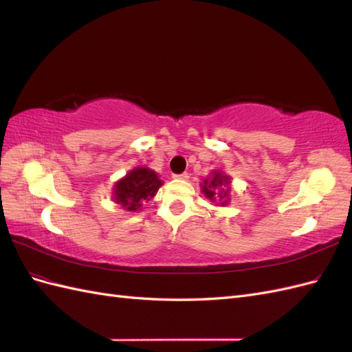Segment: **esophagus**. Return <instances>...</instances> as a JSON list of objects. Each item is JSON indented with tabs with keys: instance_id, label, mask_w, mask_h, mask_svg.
I'll return each mask as SVG.
<instances>
[{
	"instance_id": "obj_1",
	"label": "esophagus",
	"mask_w": 352,
	"mask_h": 352,
	"mask_svg": "<svg viewBox=\"0 0 352 352\" xmlns=\"http://www.w3.org/2000/svg\"><path fill=\"white\" fill-rule=\"evenodd\" d=\"M175 179H182V180H186L189 177V175L185 172V173H180V175H173Z\"/></svg>"
}]
</instances>
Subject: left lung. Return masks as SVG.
<instances>
[{"mask_svg":"<svg viewBox=\"0 0 352 352\" xmlns=\"http://www.w3.org/2000/svg\"><path fill=\"white\" fill-rule=\"evenodd\" d=\"M230 177L221 172H211V175L204 179L201 184V190L211 202H219L220 206L228 204V197L230 192Z\"/></svg>","mask_w":352,"mask_h":352,"instance_id":"8db88e82","label":"left lung"}]
</instances>
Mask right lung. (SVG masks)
I'll list each match as a JSON object with an SVG mask.
<instances>
[{
	"label": "right lung",
	"instance_id": "obj_1",
	"mask_svg": "<svg viewBox=\"0 0 352 352\" xmlns=\"http://www.w3.org/2000/svg\"><path fill=\"white\" fill-rule=\"evenodd\" d=\"M163 185L154 170L148 167H135L124 177L117 180L113 188V199L123 210L138 211L144 202L155 197L157 190Z\"/></svg>",
	"mask_w": 352,
	"mask_h": 352
}]
</instances>
